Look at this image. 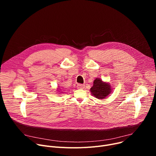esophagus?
Returning <instances> with one entry per match:
<instances>
[{"label":"esophagus","mask_w":156,"mask_h":156,"mask_svg":"<svg viewBox=\"0 0 156 156\" xmlns=\"http://www.w3.org/2000/svg\"><path fill=\"white\" fill-rule=\"evenodd\" d=\"M77 88H78V89H83L85 88V85L84 84H78Z\"/></svg>","instance_id":"1"}]
</instances>
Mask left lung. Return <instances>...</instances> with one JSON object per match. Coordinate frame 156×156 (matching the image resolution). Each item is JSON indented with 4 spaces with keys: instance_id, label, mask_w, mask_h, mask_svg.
Masks as SVG:
<instances>
[{
    "instance_id": "8db88e82",
    "label": "left lung",
    "mask_w": 156,
    "mask_h": 156,
    "mask_svg": "<svg viewBox=\"0 0 156 156\" xmlns=\"http://www.w3.org/2000/svg\"><path fill=\"white\" fill-rule=\"evenodd\" d=\"M90 91L97 99H104L111 94L112 88L109 83L104 82L101 78H95Z\"/></svg>"
}]
</instances>
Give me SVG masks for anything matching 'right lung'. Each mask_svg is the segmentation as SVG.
<instances>
[{
  "instance_id": "right-lung-1",
  "label": "right lung",
  "mask_w": 156,
  "mask_h": 156,
  "mask_svg": "<svg viewBox=\"0 0 156 156\" xmlns=\"http://www.w3.org/2000/svg\"><path fill=\"white\" fill-rule=\"evenodd\" d=\"M59 90H57V91H59Z\"/></svg>"
}]
</instances>
